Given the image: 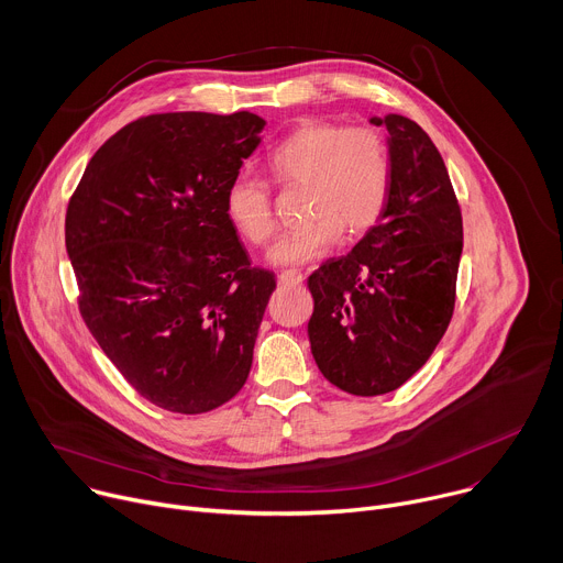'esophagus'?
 <instances>
[{
	"label": "esophagus",
	"instance_id": "esophagus-1",
	"mask_svg": "<svg viewBox=\"0 0 563 563\" xmlns=\"http://www.w3.org/2000/svg\"><path fill=\"white\" fill-rule=\"evenodd\" d=\"M302 283V274L300 272H283L278 276V285L280 287H291V285H300Z\"/></svg>",
	"mask_w": 563,
	"mask_h": 563
}]
</instances>
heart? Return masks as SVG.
<instances>
[{
    "mask_svg": "<svg viewBox=\"0 0 563 563\" xmlns=\"http://www.w3.org/2000/svg\"><path fill=\"white\" fill-rule=\"evenodd\" d=\"M267 172L278 185H305V224L283 235L269 252L276 267H296L332 252L345 235L365 233L380 216L389 185L385 140L369 126L307 120L267 153ZM235 231L254 245L274 235L269 185L238 176L224 196Z\"/></svg>",
    "mask_w": 563,
    "mask_h": 563,
    "instance_id": "obj_1",
    "label": "heart"
}]
</instances>
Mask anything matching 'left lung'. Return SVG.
Instances as JSON below:
<instances>
[{
	"label": "left lung",
	"instance_id": "1",
	"mask_svg": "<svg viewBox=\"0 0 563 563\" xmlns=\"http://www.w3.org/2000/svg\"><path fill=\"white\" fill-rule=\"evenodd\" d=\"M369 122L387 129L385 207L347 256L307 280L313 361L356 396L400 387L432 356L450 325L463 252L461 209L430 135L396 113Z\"/></svg>",
	"mask_w": 563,
	"mask_h": 563
}]
</instances>
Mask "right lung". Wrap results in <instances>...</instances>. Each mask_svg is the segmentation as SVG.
Instances as JSON below:
<instances>
[{"label":"right lung","mask_w":563,"mask_h":563,"mask_svg":"<svg viewBox=\"0 0 563 563\" xmlns=\"http://www.w3.org/2000/svg\"><path fill=\"white\" fill-rule=\"evenodd\" d=\"M265 124L250 111L140 118L96 151L68 202L85 323L169 412L220 408L252 369L276 278L250 265L224 196Z\"/></svg>","instance_id":"right-lung-1"}]
</instances>
